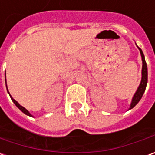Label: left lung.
Segmentation results:
<instances>
[{
  "mask_svg": "<svg viewBox=\"0 0 155 155\" xmlns=\"http://www.w3.org/2000/svg\"><path fill=\"white\" fill-rule=\"evenodd\" d=\"M140 53H141V55H142V60H143V69H142V81H141V84L138 87L137 90L136 92V94H134L133 99L131 101V104H130V109L133 108L139 102V101L141 100V98L143 97V93L145 92L146 90V86H147V83H148V68H147V63L145 61V57L143 54V51L140 48H138Z\"/></svg>",
  "mask_w": 155,
  "mask_h": 155,
  "instance_id": "left-lung-1",
  "label": "left lung"
}]
</instances>
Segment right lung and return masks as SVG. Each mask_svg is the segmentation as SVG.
I'll list each match as a JSON object with an SVG mask.
<instances>
[{
    "label": "right lung",
    "mask_w": 155,
    "mask_h": 155,
    "mask_svg": "<svg viewBox=\"0 0 155 155\" xmlns=\"http://www.w3.org/2000/svg\"><path fill=\"white\" fill-rule=\"evenodd\" d=\"M10 97H11V99H12V101H13V103H14V104L16 105V106H17L18 107V108L20 109V110H21V111H22V112H23V113H24V114H26V115H28V116H31V114H30V113H29V112H28V111H27L26 109L24 107H22L21 105L18 104V103L17 101H16L15 100L13 99V98H12V96H11V95H10Z\"/></svg>",
    "instance_id": "obj_1"
}]
</instances>
